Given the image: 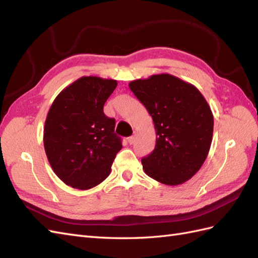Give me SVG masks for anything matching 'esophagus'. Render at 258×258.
<instances>
[{"instance_id":"1","label":"esophagus","mask_w":258,"mask_h":258,"mask_svg":"<svg viewBox=\"0 0 258 258\" xmlns=\"http://www.w3.org/2000/svg\"><path fill=\"white\" fill-rule=\"evenodd\" d=\"M135 140H136V139H135L134 136L129 137V138H128V143H129V144H134V143H135Z\"/></svg>"}]
</instances>
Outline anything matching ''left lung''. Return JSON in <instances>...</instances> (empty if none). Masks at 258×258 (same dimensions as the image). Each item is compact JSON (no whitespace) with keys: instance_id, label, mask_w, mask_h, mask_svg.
Returning a JSON list of instances; mask_svg holds the SVG:
<instances>
[{"instance_id":"obj_1","label":"left lung","mask_w":258,"mask_h":258,"mask_svg":"<svg viewBox=\"0 0 258 258\" xmlns=\"http://www.w3.org/2000/svg\"><path fill=\"white\" fill-rule=\"evenodd\" d=\"M153 118L156 146L142 159L144 172L175 186L190 179L209 154L213 114L202 93L190 83L162 73L129 83Z\"/></svg>"}]
</instances>
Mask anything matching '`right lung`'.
Masks as SVG:
<instances>
[{
  "mask_svg": "<svg viewBox=\"0 0 258 258\" xmlns=\"http://www.w3.org/2000/svg\"><path fill=\"white\" fill-rule=\"evenodd\" d=\"M117 81L83 76L53 100L44 126V148L53 172L68 186L90 189L110 175L120 138L103 113Z\"/></svg>",
  "mask_w": 258,
  "mask_h": 258,
  "instance_id": "obj_1",
  "label": "right lung"
}]
</instances>
